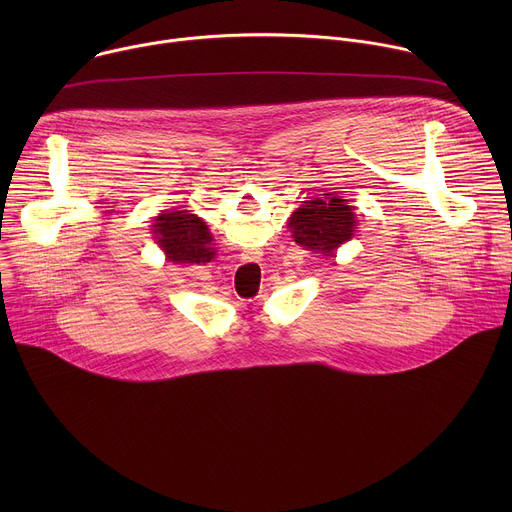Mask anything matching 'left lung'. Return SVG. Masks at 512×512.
<instances>
[{"mask_svg": "<svg viewBox=\"0 0 512 512\" xmlns=\"http://www.w3.org/2000/svg\"><path fill=\"white\" fill-rule=\"evenodd\" d=\"M354 206L348 200L328 192L320 198L306 200L289 216V229L294 241L314 253L334 255V251L350 241L356 231Z\"/></svg>", "mask_w": 512, "mask_h": 512, "instance_id": "1", "label": "left lung"}]
</instances>
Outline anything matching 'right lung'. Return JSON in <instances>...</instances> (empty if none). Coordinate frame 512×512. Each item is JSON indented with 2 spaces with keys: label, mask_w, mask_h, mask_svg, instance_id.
Listing matches in <instances>:
<instances>
[{
  "label": "right lung",
  "mask_w": 512,
  "mask_h": 512,
  "mask_svg": "<svg viewBox=\"0 0 512 512\" xmlns=\"http://www.w3.org/2000/svg\"><path fill=\"white\" fill-rule=\"evenodd\" d=\"M154 239L172 263H208L216 253L202 218L188 210L162 212L154 218Z\"/></svg>",
  "instance_id": "right-lung-1"
}]
</instances>
